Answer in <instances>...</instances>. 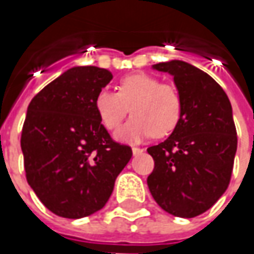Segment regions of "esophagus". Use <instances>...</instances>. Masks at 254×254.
I'll use <instances>...</instances> for the list:
<instances>
[{
	"mask_svg": "<svg viewBox=\"0 0 254 254\" xmlns=\"http://www.w3.org/2000/svg\"><path fill=\"white\" fill-rule=\"evenodd\" d=\"M142 151H144L142 148H138V147H132V154H134V155H138V154H141Z\"/></svg>",
	"mask_w": 254,
	"mask_h": 254,
	"instance_id": "34e87169",
	"label": "esophagus"
}]
</instances>
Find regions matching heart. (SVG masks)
<instances>
[{
	"instance_id": "b5f03b06",
	"label": "heart",
	"mask_w": 254,
	"mask_h": 254,
	"mask_svg": "<svg viewBox=\"0 0 254 254\" xmlns=\"http://www.w3.org/2000/svg\"><path fill=\"white\" fill-rule=\"evenodd\" d=\"M94 107L109 131L122 124L130 107L132 117L119 130L117 138L135 142L151 134L161 138L174 131L182 116V97L175 84L151 74L132 73L119 80L117 93H97Z\"/></svg>"
}]
</instances>
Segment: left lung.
Masks as SVG:
<instances>
[{"label": "left lung", "mask_w": 254, "mask_h": 254, "mask_svg": "<svg viewBox=\"0 0 254 254\" xmlns=\"http://www.w3.org/2000/svg\"><path fill=\"white\" fill-rule=\"evenodd\" d=\"M174 76L182 116L165 141L150 147L154 170L147 178L152 198L165 212L195 218L228 190L238 148L232 106L209 74L181 61L154 64Z\"/></svg>", "instance_id": "8db88e82"}]
</instances>
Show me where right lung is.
<instances>
[{
	"mask_svg": "<svg viewBox=\"0 0 254 254\" xmlns=\"http://www.w3.org/2000/svg\"><path fill=\"white\" fill-rule=\"evenodd\" d=\"M112 79L96 66L72 67L28 106L21 134L25 175L58 216L79 219L102 209L131 158V147L113 140L94 107Z\"/></svg>",
	"mask_w": 254,
	"mask_h": 254,
	"instance_id": "add662e5",
	"label": "right lung"
}]
</instances>
